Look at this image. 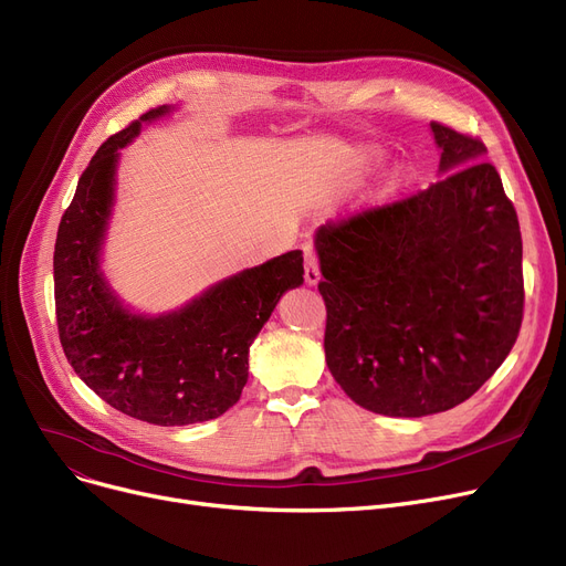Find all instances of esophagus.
Here are the masks:
<instances>
[{"mask_svg":"<svg viewBox=\"0 0 566 566\" xmlns=\"http://www.w3.org/2000/svg\"><path fill=\"white\" fill-rule=\"evenodd\" d=\"M318 280H321L318 259H316L314 250H312V248H307V250H305V282H307L310 286H316V284H318Z\"/></svg>","mask_w":566,"mask_h":566,"instance_id":"obj_1","label":"esophagus"}]
</instances>
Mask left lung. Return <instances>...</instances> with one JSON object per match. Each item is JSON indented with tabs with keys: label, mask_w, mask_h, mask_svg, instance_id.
Masks as SVG:
<instances>
[{
	"label": "left lung",
	"mask_w": 566,
	"mask_h": 566,
	"mask_svg": "<svg viewBox=\"0 0 566 566\" xmlns=\"http://www.w3.org/2000/svg\"><path fill=\"white\" fill-rule=\"evenodd\" d=\"M440 181L323 224L325 363L358 406L424 418L478 392L523 321V243L480 139L431 124Z\"/></svg>",
	"instance_id": "left-lung-1"
}]
</instances>
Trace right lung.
<instances>
[{
	"mask_svg": "<svg viewBox=\"0 0 566 566\" xmlns=\"http://www.w3.org/2000/svg\"><path fill=\"white\" fill-rule=\"evenodd\" d=\"M174 112L176 105L146 112L98 148L54 243L59 339L71 367L112 408L158 427L216 420L241 399L252 342L282 295L305 282L303 252L293 250L160 314L135 312L114 291L103 254L122 148L144 124Z\"/></svg>",
	"mask_w": 566,
	"mask_h": 566,
	"instance_id": "add662e5",
	"label": "right lung"
}]
</instances>
